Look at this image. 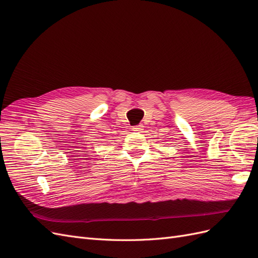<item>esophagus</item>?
Here are the masks:
<instances>
[{
    "mask_svg": "<svg viewBox=\"0 0 258 258\" xmlns=\"http://www.w3.org/2000/svg\"><path fill=\"white\" fill-rule=\"evenodd\" d=\"M142 127H143V125H135V127H133V128H131V129H133V131H136V133H142Z\"/></svg>",
    "mask_w": 258,
    "mask_h": 258,
    "instance_id": "1",
    "label": "esophagus"
}]
</instances>
